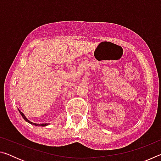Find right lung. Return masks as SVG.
I'll return each instance as SVG.
<instances>
[{
    "instance_id": "1",
    "label": "right lung",
    "mask_w": 161,
    "mask_h": 161,
    "mask_svg": "<svg viewBox=\"0 0 161 161\" xmlns=\"http://www.w3.org/2000/svg\"><path fill=\"white\" fill-rule=\"evenodd\" d=\"M18 111H19V112H20V114H21V116H23V118L25 120V121H27V122H28V123H30L31 124H32V125H35V126H47L48 125V124H35V123H32V122H31V121H30L29 120L26 118L25 117V116L23 114V113L21 111H20L18 109Z\"/></svg>"
}]
</instances>
